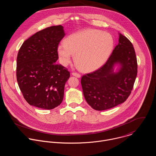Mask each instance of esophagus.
Masks as SVG:
<instances>
[{
    "label": "esophagus",
    "instance_id": "obj_1",
    "mask_svg": "<svg viewBox=\"0 0 156 156\" xmlns=\"http://www.w3.org/2000/svg\"><path fill=\"white\" fill-rule=\"evenodd\" d=\"M72 75H73V76H75L77 78H80L81 77V75L80 73H77V72H72Z\"/></svg>",
    "mask_w": 156,
    "mask_h": 156
}]
</instances>
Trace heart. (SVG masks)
Wrapping results in <instances>:
<instances>
[{"label":"heart","mask_w":156,"mask_h":156,"mask_svg":"<svg viewBox=\"0 0 156 156\" xmlns=\"http://www.w3.org/2000/svg\"><path fill=\"white\" fill-rule=\"evenodd\" d=\"M114 47L112 36L101 30L90 29L69 35L57 47L60 63L65 66L75 55L77 67L83 72L94 71L107 60Z\"/></svg>","instance_id":"1"}]
</instances>
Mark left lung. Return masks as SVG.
<instances>
[{
	"mask_svg": "<svg viewBox=\"0 0 156 156\" xmlns=\"http://www.w3.org/2000/svg\"><path fill=\"white\" fill-rule=\"evenodd\" d=\"M122 66L113 73L114 63ZM135 49L125 36L119 34V44L101 68L83 75L81 84L84 98L93 108L104 110L124 102L130 95L138 72Z\"/></svg>",
	"mask_w": 156,
	"mask_h": 156,
	"instance_id": "1",
	"label": "left lung"
}]
</instances>
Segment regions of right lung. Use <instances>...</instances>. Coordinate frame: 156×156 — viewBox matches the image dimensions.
I'll return each mask as SVG.
<instances>
[{
  "label": "right lung",
  "mask_w": 156,
  "mask_h": 156,
  "mask_svg": "<svg viewBox=\"0 0 156 156\" xmlns=\"http://www.w3.org/2000/svg\"><path fill=\"white\" fill-rule=\"evenodd\" d=\"M64 36L62 26L50 27L21 45L16 59V79L30 105L50 110L62 103L65 84L70 77L67 69L56 63L57 47Z\"/></svg>",
  "instance_id": "add662e5"
}]
</instances>
